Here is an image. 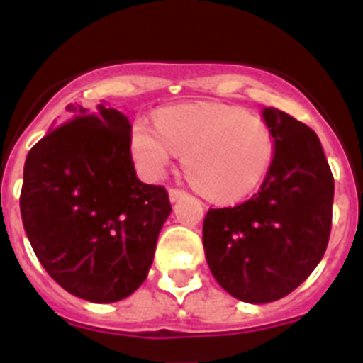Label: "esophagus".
Returning a JSON list of instances; mask_svg holds the SVG:
<instances>
[{
	"label": "esophagus",
	"instance_id": "esophagus-1",
	"mask_svg": "<svg viewBox=\"0 0 363 363\" xmlns=\"http://www.w3.org/2000/svg\"><path fill=\"white\" fill-rule=\"evenodd\" d=\"M184 196H185V192L179 191V189H171V191H169V200H171L172 203H174V201H178L179 198H184Z\"/></svg>",
	"mask_w": 363,
	"mask_h": 363
}]
</instances>
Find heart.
I'll use <instances>...</instances> for the list:
<instances>
[{
	"instance_id": "b5f03b06",
	"label": "heart",
	"mask_w": 363,
	"mask_h": 363,
	"mask_svg": "<svg viewBox=\"0 0 363 363\" xmlns=\"http://www.w3.org/2000/svg\"><path fill=\"white\" fill-rule=\"evenodd\" d=\"M130 149L149 179L165 176L178 152L191 182L218 201L249 196L267 174L274 138L262 118L225 104L162 108L156 123L136 120Z\"/></svg>"
}]
</instances>
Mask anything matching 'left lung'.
<instances>
[{
  "label": "left lung",
  "instance_id": "obj_1",
  "mask_svg": "<svg viewBox=\"0 0 363 363\" xmlns=\"http://www.w3.org/2000/svg\"><path fill=\"white\" fill-rule=\"evenodd\" d=\"M274 138L271 167L251 200L211 209L203 249L213 277L238 300L269 303L307 280L329 242L335 179L306 123L262 108Z\"/></svg>",
  "mask_w": 363,
  "mask_h": 363
}]
</instances>
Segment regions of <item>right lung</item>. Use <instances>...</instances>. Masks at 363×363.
Returning a JSON list of instances; mask_svg holds the SVG:
<instances>
[{
  "mask_svg": "<svg viewBox=\"0 0 363 363\" xmlns=\"http://www.w3.org/2000/svg\"><path fill=\"white\" fill-rule=\"evenodd\" d=\"M19 209L45 271L74 296L112 303L145 281L172 207L136 176L129 118L101 101L67 105L28 150Z\"/></svg>",
  "mask_w": 363,
  "mask_h": 363,
  "instance_id": "1",
  "label": "right lung"
}]
</instances>
